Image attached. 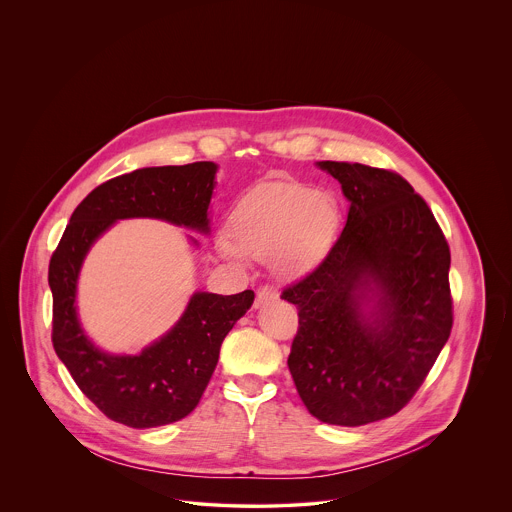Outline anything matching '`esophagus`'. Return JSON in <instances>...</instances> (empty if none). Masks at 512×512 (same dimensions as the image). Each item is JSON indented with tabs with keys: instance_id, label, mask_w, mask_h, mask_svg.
Wrapping results in <instances>:
<instances>
[{
	"instance_id": "34e87169",
	"label": "esophagus",
	"mask_w": 512,
	"mask_h": 512,
	"mask_svg": "<svg viewBox=\"0 0 512 512\" xmlns=\"http://www.w3.org/2000/svg\"><path fill=\"white\" fill-rule=\"evenodd\" d=\"M277 298H279V292H277L273 286H269V284L259 286V288H257L255 306H257V308H259V306H265V304H269V302H273V300H277Z\"/></svg>"
}]
</instances>
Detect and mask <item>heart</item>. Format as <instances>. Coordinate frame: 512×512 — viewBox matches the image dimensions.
<instances>
[{"instance_id": "heart-1", "label": "heart", "mask_w": 512, "mask_h": 512, "mask_svg": "<svg viewBox=\"0 0 512 512\" xmlns=\"http://www.w3.org/2000/svg\"><path fill=\"white\" fill-rule=\"evenodd\" d=\"M340 226V206L330 192L302 182H271L251 190L235 206L220 251L235 261L271 259L283 277L314 269Z\"/></svg>"}]
</instances>
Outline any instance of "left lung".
<instances>
[{
    "label": "left lung",
    "instance_id": "8db88e82",
    "mask_svg": "<svg viewBox=\"0 0 512 512\" xmlns=\"http://www.w3.org/2000/svg\"><path fill=\"white\" fill-rule=\"evenodd\" d=\"M351 202L320 265L284 286L298 308L288 369L312 416L361 426L402 410L422 387L454 324L450 245L432 210L395 171L322 161ZM375 285L376 320L360 298Z\"/></svg>",
    "mask_w": 512,
    "mask_h": 512
}]
</instances>
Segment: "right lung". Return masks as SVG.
<instances>
[{
    "label": "right lung",
    "instance_id": "add662e5",
    "mask_svg": "<svg viewBox=\"0 0 512 512\" xmlns=\"http://www.w3.org/2000/svg\"><path fill=\"white\" fill-rule=\"evenodd\" d=\"M216 165L151 167L115 176L94 188L72 212L49 263L53 347L78 389L110 420L155 428L188 416L218 365L222 341L251 308L255 292L222 296L196 292L171 332L141 355L98 351L80 330L74 294L90 245L123 218H159L208 231Z\"/></svg>",
    "mask_w": 512,
    "mask_h": 512
}]
</instances>
